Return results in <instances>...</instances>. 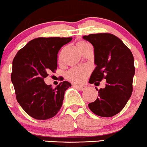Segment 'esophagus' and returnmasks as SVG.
Listing matches in <instances>:
<instances>
[{
  "label": "esophagus",
  "mask_w": 147,
  "mask_h": 147,
  "mask_svg": "<svg viewBox=\"0 0 147 147\" xmlns=\"http://www.w3.org/2000/svg\"><path fill=\"white\" fill-rule=\"evenodd\" d=\"M74 86H75V88H78L79 90H85V89H86V87L84 86H82L74 85Z\"/></svg>",
  "instance_id": "obj_1"
}]
</instances>
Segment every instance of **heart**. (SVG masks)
Instances as JSON below:
<instances>
[{
    "label": "heart",
    "instance_id": "b5f03b06",
    "mask_svg": "<svg viewBox=\"0 0 147 147\" xmlns=\"http://www.w3.org/2000/svg\"><path fill=\"white\" fill-rule=\"evenodd\" d=\"M89 46H91V45L85 41H81L77 43V48H78V50L81 52L83 51L84 49H86ZM90 72V69L89 67H77V68L70 69L67 72L66 77L69 81L73 82V83L82 84L86 80V79L87 78L88 76L89 75Z\"/></svg>",
    "mask_w": 147,
    "mask_h": 147
}]
</instances>
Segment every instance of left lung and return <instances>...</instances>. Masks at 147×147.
<instances>
[{"label": "left lung", "mask_w": 147, "mask_h": 147, "mask_svg": "<svg viewBox=\"0 0 147 147\" xmlns=\"http://www.w3.org/2000/svg\"><path fill=\"white\" fill-rule=\"evenodd\" d=\"M83 38L94 48L96 67L89 83L99 85L106 79L104 88L98 90L95 88L99 97L88 107L97 115L112 117L122 110L132 94L135 75L133 54L122 40L111 34H91Z\"/></svg>", "instance_id": "1"}]
</instances>
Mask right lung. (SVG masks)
Returning a JSON list of instances; mask_svg holds the SVG:
<instances>
[{
  "label": "right lung",
  "mask_w": 147,
  "mask_h": 147,
  "mask_svg": "<svg viewBox=\"0 0 147 147\" xmlns=\"http://www.w3.org/2000/svg\"><path fill=\"white\" fill-rule=\"evenodd\" d=\"M72 37L36 38L17 52L12 62L11 80L18 104L36 119L53 117L63 104L65 91L71 84L64 81L55 88L44 79L57 68V54Z\"/></svg>",
  "instance_id": "obj_1"
}]
</instances>
